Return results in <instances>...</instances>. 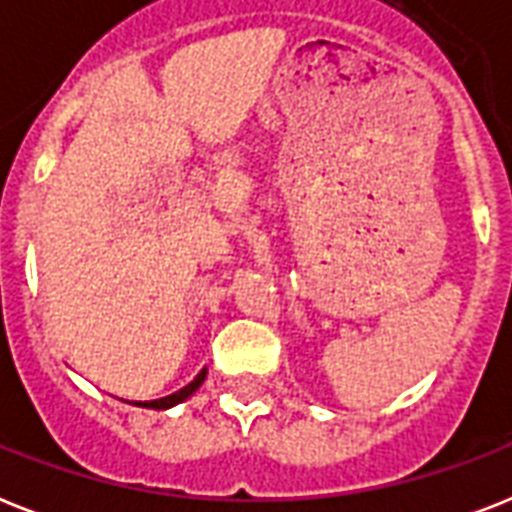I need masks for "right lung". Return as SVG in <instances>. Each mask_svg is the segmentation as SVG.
I'll list each match as a JSON object with an SVG mask.
<instances>
[{
    "label": "right lung",
    "mask_w": 512,
    "mask_h": 512,
    "mask_svg": "<svg viewBox=\"0 0 512 512\" xmlns=\"http://www.w3.org/2000/svg\"><path fill=\"white\" fill-rule=\"evenodd\" d=\"M204 380H207V366H204V369H201V372L196 374V377H193L188 385H185V388L175 390L172 396L156 398V401H135V406H143V409H162V412H164V409H172V406L183 404L185 398H191L193 393L201 388V382H204Z\"/></svg>",
    "instance_id": "1"
}]
</instances>
